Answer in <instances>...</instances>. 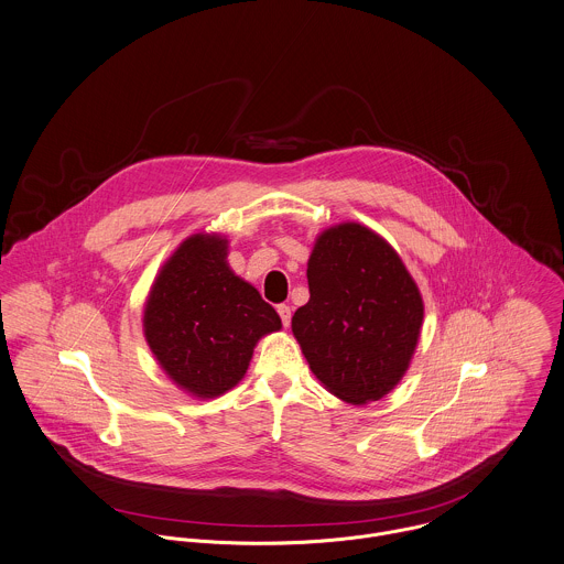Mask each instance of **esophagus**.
<instances>
[{
    "label": "esophagus",
    "mask_w": 564,
    "mask_h": 564,
    "mask_svg": "<svg viewBox=\"0 0 564 564\" xmlns=\"http://www.w3.org/2000/svg\"><path fill=\"white\" fill-rule=\"evenodd\" d=\"M278 315H280L282 324H284V328H289V324H291V308L286 304H280L278 306Z\"/></svg>",
    "instance_id": "esophagus-1"
}]
</instances>
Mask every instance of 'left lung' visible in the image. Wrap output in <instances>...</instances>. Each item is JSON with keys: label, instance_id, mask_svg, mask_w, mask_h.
<instances>
[{"label": "left lung", "instance_id": "left-lung-1", "mask_svg": "<svg viewBox=\"0 0 564 564\" xmlns=\"http://www.w3.org/2000/svg\"><path fill=\"white\" fill-rule=\"evenodd\" d=\"M311 300L291 328L324 387L350 404L389 393L420 339L424 304L393 247L359 223L319 234L308 258Z\"/></svg>", "mask_w": 564, "mask_h": 564}]
</instances>
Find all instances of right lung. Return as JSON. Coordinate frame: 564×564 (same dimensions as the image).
<instances>
[{
    "label": "right lung",
    "instance_id": "obj_1",
    "mask_svg": "<svg viewBox=\"0 0 564 564\" xmlns=\"http://www.w3.org/2000/svg\"><path fill=\"white\" fill-rule=\"evenodd\" d=\"M280 315L227 264V238L194 234L162 267L144 308V335L162 370L198 398L231 389Z\"/></svg>",
    "mask_w": 564,
    "mask_h": 564
}]
</instances>
